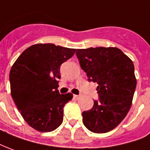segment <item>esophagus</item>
<instances>
[{
	"label": "esophagus",
	"instance_id": "obj_1",
	"mask_svg": "<svg viewBox=\"0 0 150 150\" xmlns=\"http://www.w3.org/2000/svg\"><path fill=\"white\" fill-rule=\"evenodd\" d=\"M79 97H80V96H79V95H74V98H75V99H76V100L79 99Z\"/></svg>",
	"mask_w": 150,
	"mask_h": 150
}]
</instances>
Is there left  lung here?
<instances>
[{
  "label": "left lung",
  "mask_w": 150,
  "mask_h": 150,
  "mask_svg": "<svg viewBox=\"0 0 150 150\" xmlns=\"http://www.w3.org/2000/svg\"><path fill=\"white\" fill-rule=\"evenodd\" d=\"M88 81L97 83L99 100L83 112V122L94 133L111 131L122 122L132 105L137 79L132 61L115 47L76 50Z\"/></svg>",
  "instance_id": "obj_1"
}]
</instances>
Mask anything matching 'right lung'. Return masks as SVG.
<instances>
[{
  "label": "right lung",
  "mask_w": 150,
  "mask_h": 150,
  "mask_svg": "<svg viewBox=\"0 0 150 150\" xmlns=\"http://www.w3.org/2000/svg\"><path fill=\"white\" fill-rule=\"evenodd\" d=\"M75 49L53 44H37L22 53L9 72L10 92L24 120L34 129L49 132L63 120V108L72 93L60 94L61 65L75 54Z\"/></svg>",
  "instance_id": "obj_1"
}]
</instances>
